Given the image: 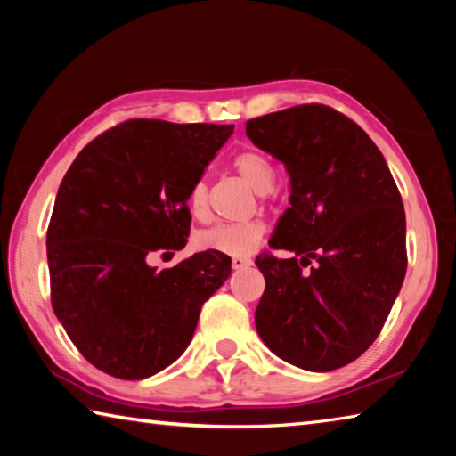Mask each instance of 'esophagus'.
I'll return each mask as SVG.
<instances>
[{
    "mask_svg": "<svg viewBox=\"0 0 456 456\" xmlns=\"http://www.w3.org/2000/svg\"><path fill=\"white\" fill-rule=\"evenodd\" d=\"M251 265V259L247 257H233L231 259V267L233 269H243V267H249Z\"/></svg>",
    "mask_w": 456,
    "mask_h": 456,
    "instance_id": "obj_1",
    "label": "esophagus"
}]
</instances>
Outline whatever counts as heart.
<instances>
[{"label": "heart", "mask_w": 456, "mask_h": 456, "mask_svg": "<svg viewBox=\"0 0 456 456\" xmlns=\"http://www.w3.org/2000/svg\"><path fill=\"white\" fill-rule=\"evenodd\" d=\"M235 171L251 184L257 192H269L275 183V168L264 152L247 149L237 152L231 160ZM189 209L192 217L203 219L209 211V184L199 179L189 191ZM265 237V225L261 221L245 223H217L209 229L200 231L197 243L200 249L219 251L223 256L247 257L257 249Z\"/></svg>", "instance_id": "1"}]
</instances>
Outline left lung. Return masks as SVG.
I'll list each match as a JSON object with an SVG mask.
<instances>
[{
  "label": "left lung",
  "mask_w": 456,
  "mask_h": 456,
  "mask_svg": "<svg viewBox=\"0 0 456 456\" xmlns=\"http://www.w3.org/2000/svg\"><path fill=\"white\" fill-rule=\"evenodd\" d=\"M247 136L289 173L291 207L256 265V326L289 364L330 372L382 331L406 273V217L390 168L364 130L326 104L247 120Z\"/></svg>",
  "instance_id": "1"
}]
</instances>
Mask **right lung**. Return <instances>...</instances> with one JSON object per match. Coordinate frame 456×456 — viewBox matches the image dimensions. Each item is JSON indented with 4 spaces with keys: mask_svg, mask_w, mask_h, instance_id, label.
Returning a JSON list of instances; mask_svg holds the SVG:
<instances>
[{
    "mask_svg": "<svg viewBox=\"0 0 456 456\" xmlns=\"http://www.w3.org/2000/svg\"><path fill=\"white\" fill-rule=\"evenodd\" d=\"M233 133L229 125L133 118L80 151L60 183L48 225L53 314L92 366L142 380L171 366L231 257L200 251L157 272L154 251H179L189 191Z\"/></svg>",
    "mask_w": 456,
    "mask_h": 456,
    "instance_id": "obj_1",
    "label": "right lung"
}]
</instances>
